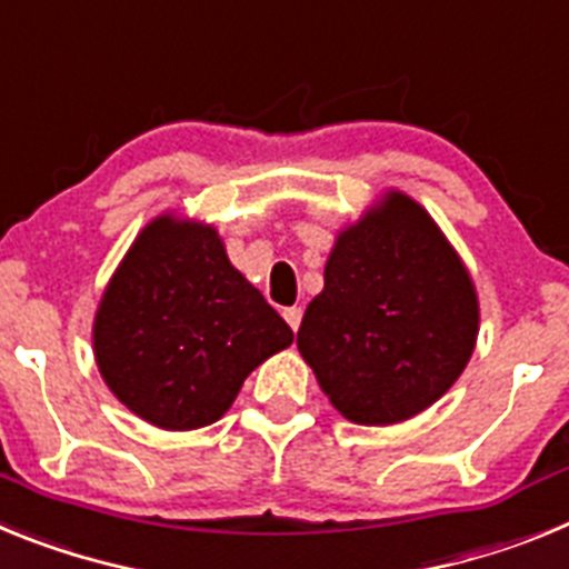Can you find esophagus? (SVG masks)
<instances>
[{
  "mask_svg": "<svg viewBox=\"0 0 569 569\" xmlns=\"http://www.w3.org/2000/svg\"><path fill=\"white\" fill-rule=\"evenodd\" d=\"M284 321H288L290 328L293 330H299V325H301V308H284Z\"/></svg>",
  "mask_w": 569,
  "mask_h": 569,
  "instance_id": "1",
  "label": "esophagus"
}]
</instances>
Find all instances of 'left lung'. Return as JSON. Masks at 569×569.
Here are the masks:
<instances>
[{
    "instance_id": "obj_1",
    "label": "left lung",
    "mask_w": 569,
    "mask_h": 569,
    "mask_svg": "<svg viewBox=\"0 0 569 569\" xmlns=\"http://www.w3.org/2000/svg\"><path fill=\"white\" fill-rule=\"evenodd\" d=\"M476 333L465 264L413 199L390 193L339 236L296 345L345 419L396 425L450 390Z\"/></svg>"
}]
</instances>
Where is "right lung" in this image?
Here are the masks:
<instances>
[{
    "instance_id": "right-lung-1",
    "label": "right lung",
    "mask_w": 569,
    "mask_h": 569,
    "mask_svg": "<svg viewBox=\"0 0 569 569\" xmlns=\"http://www.w3.org/2000/svg\"><path fill=\"white\" fill-rule=\"evenodd\" d=\"M290 341L288 321L230 264L216 230L170 216L136 239L93 328L116 399L164 430L222 419L244 379Z\"/></svg>"
}]
</instances>
